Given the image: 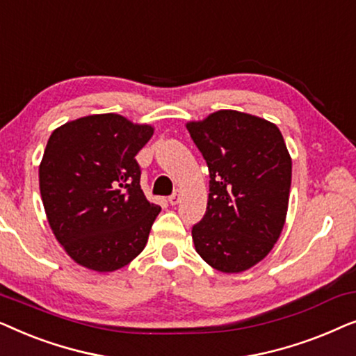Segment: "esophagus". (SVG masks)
Listing matches in <instances>:
<instances>
[{"mask_svg":"<svg viewBox=\"0 0 356 356\" xmlns=\"http://www.w3.org/2000/svg\"><path fill=\"white\" fill-rule=\"evenodd\" d=\"M179 199H181V193H179V191H175V193L172 194V196L168 197V202L172 204V206H177V204L179 202Z\"/></svg>","mask_w":356,"mask_h":356,"instance_id":"34e87169","label":"esophagus"}]
</instances>
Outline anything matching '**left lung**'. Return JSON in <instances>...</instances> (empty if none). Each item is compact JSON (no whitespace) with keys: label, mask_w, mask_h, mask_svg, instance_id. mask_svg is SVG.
<instances>
[{"label":"left lung","mask_w":356,"mask_h":356,"mask_svg":"<svg viewBox=\"0 0 356 356\" xmlns=\"http://www.w3.org/2000/svg\"><path fill=\"white\" fill-rule=\"evenodd\" d=\"M186 128L209 167L206 216L193 227L197 254L225 274L251 269L279 240L289 211L291 157L274 123L218 110Z\"/></svg>","instance_id":"1"}]
</instances>
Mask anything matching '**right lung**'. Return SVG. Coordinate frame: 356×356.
Wrapping results in <instances>:
<instances>
[{"instance_id": "add662e5", "label": "right lung", "mask_w": 356, "mask_h": 356, "mask_svg": "<svg viewBox=\"0 0 356 356\" xmlns=\"http://www.w3.org/2000/svg\"><path fill=\"white\" fill-rule=\"evenodd\" d=\"M150 124L116 113L89 115L53 131L38 168L53 235L72 261L95 272L129 264L147 243L160 206L140 189L136 154Z\"/></svg>"}]
</instances>
